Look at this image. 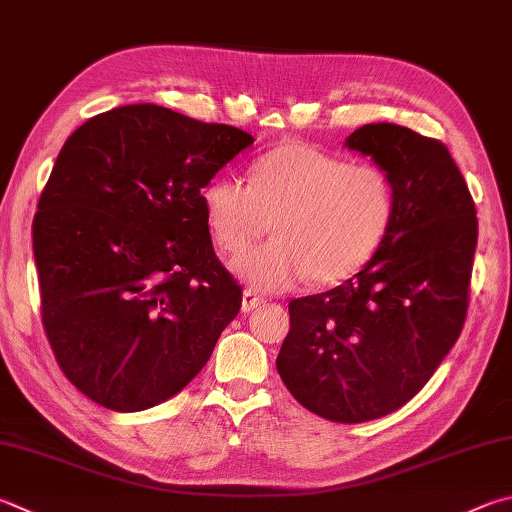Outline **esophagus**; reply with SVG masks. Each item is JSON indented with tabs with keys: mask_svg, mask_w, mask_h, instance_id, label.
Wrapping results in <instances>:
<instances>
[{
	"mask_svg": "<svg viewBox=\"0 0 512 512\" xmlns=\"http://www.w3.org/2000/svg\"><path fill=\"white\" fill-rule=\"evenodd\" d=\"M259 304H264L262 297H259L253 288H244V293H241V313H250L257 309Z\"/></svg>",
	"mask_w": 512,
	"mask_h": 512,
	"instance_id": "34e87169",
	"label": "esophagus"
}]
</instances>
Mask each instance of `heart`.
<instances>
[{
    "instance_id": "obj_1",
    "label": "heart",
    "mask_w": 512,
    "mask_h": 512,
    "mask_svg": "<svg viewBox=\"0 0 512 512\" xmlns=\"http://www.w3.org/2000/svg\"><path fill=\"white\" fill-rule=\"evenodd\" d=\"M201 206L226 253H241L273 228L275 237L232 259L230 271L257 291H286L304 277L333 284L365 266L392 228L396 190L376 165L291 143L257 159L250 183L215 176L203 185Z\"/></svg>"
}]
</instances>
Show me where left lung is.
<instances>
[{
	"label": "left lung",
	"instance_id": "1",
	"mask_svg": "<svg viewBox=\"0 0 512 512\" xmlns=\"http://www.w3.org/2000/svg\"><path fill=\"white\" fill-rule=\"evenodd\" d=\"M347 150L389 174L396 212L360 271L288 302L277 371L306 410L374 421L421 392L457 342L468 311L477 210L448 147L394 123L362 125Z\"/></svg>",
	"mask_w": 512,
	"mask_h": 512
}]
</instances>
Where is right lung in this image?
Masks as SVG:
<instances>
[{
	"label": "right lung",
	"instance_id": "1",
	"mask_svg": "<svg viewBox=\"0 0 512 512\" xmlns=\"http://www.w3.org/2000/svg\"><path fill=\"white\" fill-rule=\"evenodd\" d=\"M255 138L152 102L89 118L55 159L33 219L42 322L91 401L141 412L190 383L237 318L201 190Z\"/></svg>",
	"mask_w": 512,
	"mask_h": 512
}]
</instances>
